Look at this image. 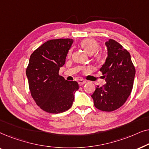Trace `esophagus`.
<instances>
[{"mask_svg":"<svg viewBox=\"0 0 149 149\" xmlns=\"http://www.w3.org/2000/svg\"><path fill=\"white\" fill-rule=\"evenodd\" d=\"M78 83H79V85H84L85 83V81H84L83 80V79H79V80L78 81Z\"/></svg>","mask_w":149,"mask_h":149,"instance_id":"esophagus-1","label":"esophagus"}]
</instances>
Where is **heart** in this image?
Masks as SVG:
<instances>
[{
	"mask_svg": "<svg viewBox=\"0 0 149 149\" xmlns=\"http://www.w3.org/2000/svg\"><path fill=\"white\" fill-rule=\"evenodd\" d=\"M81 46L86 51L87 53H88L89 54H94L95 52H96L100 47L98 42L96 40L93 39V38H85L81 40L80 42ZM71 55V50L68 52V56H70ZM104 56L102 54H97L95 55V59L98 62H101L103 60Z\"/></svg>",
	"mask_w": 149,
	"mask_h": 149,
	"instance_id": "b5f03b06",
	"label": "heart"
}]
</instances>
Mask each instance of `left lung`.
<instances>
[{
  "label": "left lung",
  "instance_id": "1",
  "mask_svg": "<svg viewBox=\"0 0 149 149\" xmlns=\"http://www.w3.org/2000/svg\"><path fill=\"white\" fill-rule=\"evenodd\" d=\"M108 56L100 68L107 83L98 85L91 97L95 108L102 111H115L123 105L133 88L136 69L130 53L115 40L105 42Z\"/></svg>",
  "mask_w": 149,
  "mask_h": 149
}]
</instances>
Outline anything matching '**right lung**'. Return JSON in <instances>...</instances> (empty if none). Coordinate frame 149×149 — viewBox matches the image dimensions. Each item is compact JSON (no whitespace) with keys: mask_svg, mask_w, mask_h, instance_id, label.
Masks as SVG:
<instances>
[{"mask_svg":"<svg viewBox=\"0 0 149 149\" xmlns=\"http://www.w3.org/2000/svg\"><path fill=\"white\" fill-rule=\"evenodd\" d=\"M72 43V38L49 40L30 56L26 68L30 93L36 104L47 113L68 110L79 89L77 81H68L59 75Z\"/></svg>","mask_w":149,"mask_h":149,"instance_id":"right-lung-1","label":"right lung"}]
</instances>
